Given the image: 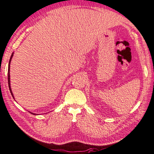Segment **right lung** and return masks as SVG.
I'll return each instance as SVG.
<instances>
[{"label":"right lung","instance_id":"obj_1","mask_svg":"<svg viewBox=\"0 0 154 154\" xmlns=\"http://www.w3.org/2000/svg\"><path fill=\"white\" fill-rule=\"evenodd\" d=\"M13 54L14 53L12 54L11 55V57H10V61H9V64H8V87H9V89H10V93H11L12 97L14 98V96H13V94H12V90H11V88H10V62H11V60H12V58L13 56ZM32 114H34L33 113H31ZM34 115H35V114H34Z\"/></svg>","mask_w":154,"mask_h":154}]
</instances>
